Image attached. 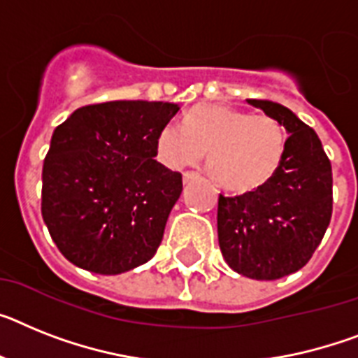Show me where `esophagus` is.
Returning <instances> with one entry per match:
<instances>
[{
	"instance_id": "obj_1",
	"label": "esophagus",
	"mask_w": 358,
	"mask_h": 358,
	"mask_svg": "<svg viewBox=\"0 0 358 358\" xmlns=\"http://www.w3.org/2000/svg\"><path fill=\"white\" fill-rule=\"evenodd\" d=\"M194 180H198L196 173H193V171H187V173H184V184H191V182H194Z\"/></svg>"
}]
</instances>
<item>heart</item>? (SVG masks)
I'll return each mask as SVG.
<instances>
[{"label": "heart", "instance_id": "b5f03b06", "mask_svg": "<svg viewBox=\"0 0 358 358\" xmlns=\"http://www.w3.org/2000/svg\"><path fill=\"white\" fill-rule=\"evenodd\" d=\"M284 149L286 134L276 120L224 105L194 107L184 127L165 123L156 136V152L167 167L194 165L206 152L207 169L231 193L266 185L280 167Z\"/></svg>", "mask_w": 358, "mask_h": 358}]
</instances>
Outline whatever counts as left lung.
I'll list each match as a JSON object with an SVG mask.
<instances>
[{"label":"left lung","mask_w":358,"mask_h":358,"mask_svg":"<svg viewBox=\"0 0 358 358\" xmlns=\"http://www.w3.org/2000/svg\"><path fill=\"white\" fill-rule=\"evenodd\" d=\"M289 134L284 158L266 185L218 198V244L227 266L255 280H276L309 262L333 211V176L322 143L293 110L248 100Z\"/></svg>","instance_id":"obj_1"}]
</instances>
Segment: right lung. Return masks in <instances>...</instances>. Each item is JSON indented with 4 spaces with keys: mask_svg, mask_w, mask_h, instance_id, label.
Here are the masks:
<instances>
[{
    "mask_svg": "<svg viewBox=\"0 0 358 358\" xmlns=\"http://www.w3.org/2000/svg\"><path fill=\"white\" fill-rule=\"evenodd\" d=\"M178 103L116 100L80 107L54 129L41 215L74 266L120 275L149 262L182 194V174L155 160Z\"/></svg>",
    "mask_w": 358,
    "mask_h": 358,
    "instance_id": "obj_1",
    "label": "right lung"
}]
</instances>
